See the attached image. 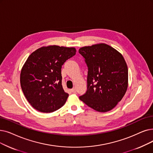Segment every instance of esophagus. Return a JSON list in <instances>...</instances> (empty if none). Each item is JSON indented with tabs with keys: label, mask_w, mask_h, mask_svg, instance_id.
Listing matches in <instances>:
<instances>
[{
	"label": "esophagus",
	"mask_w": 153,
	"mask_h": 153,
	"mask_svg": "<svg viewBox=\"0 0 153 153\" xmlns=\"http://www.w3.org/2000/svg\"><path fill=\"white\" fill-rule=\"evenodd\" d=\"M71 92H72V93H76V88H74L71 89Z\"/></svg>",
	"instance_id": "esophagus-1"
}]
</instances>
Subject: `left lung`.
<instances>
[{
    "instance_id": "obj_1",
    "label": "left lung",
    "mask_w": 153,
    "mask_h": 153,
    "mask_svg": "<svg viewBox=\"0 0 153 153\" xmlns=\"http://www.w3.org/2000/svg\"><path fill=\"white\" fill-rule=\"evenodd\" d=\"M79 52L88 68V90L79 99L98 112L112 109L128 86V69L123 56L103 43L82 47Z\"/></svg>"
}]
</instances>
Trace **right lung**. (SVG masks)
I'll return each mask as SVG.
<instances>
[{"instance_id": "obj_1", "label": "right lung", "mask_w": 153, "mask_h": 153, "mask_svg": "<svg viewBox=\"0 0 153 153\" xmlns=\"http://www.w3.org/2000/svg\"><path fill=\"white\" fill-rule=\"evenodd\" d=\"M74 48L49 45L33 52L21 72V85L25 97L36 110L52 112L65 103L69 94L62 85L61 68L76 54Z\"/></svg>"}]
</instances>
